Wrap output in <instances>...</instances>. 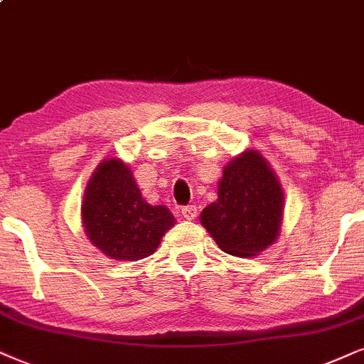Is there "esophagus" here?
<instances>
[{"instance_id": "1", "label": "esophagus", "mask_w": 364, "mask_h": 364, "mask_svg": "<svg viewBox=\"0 0 364 364\" xmlns=\"http://www.w3.org/2000/svg\"><path fill=\"white\" fill-rule=\"evenodd\" d=\"M181 213L187 221H192V219L197 218V205H186V208H182Z\"/></svg>"}]
</instances>
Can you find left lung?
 <instances>
[{"mask_svg": "<svg viewBox=\"0 0 364 364\" xmlns=\"http://www.w3.org/2000/svg\"><path fill=\"white\" fill-rule=\"evenodd\" d=\"M284 191L258 151L232 159L218 183V200L200 213V223L224 253L257 257L280 235Z\"/></svg>", "mask_w": 364, "mask_h": 364, "instance_id": "1", "label": "left lung"}]
</instances>
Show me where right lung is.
Listing matches in <instances>:
<instances>
[{"mask_svg":"<svg viewBox=\"0 0 364 364\" xmlns=\"http://www.w3.org/2000/svg\"><path fill=\"white\" fill-rule=\"evenodd\" d=\"M80 216L87 240L119 262L150 257L175 224L165 205H150L143 199L132 170L119 159L97 165L84 191Z\"/></svg>","mask_w":364,"mask_h":364,"instance_id":"right-lung-1","label":"right lung"}]
</instances>
